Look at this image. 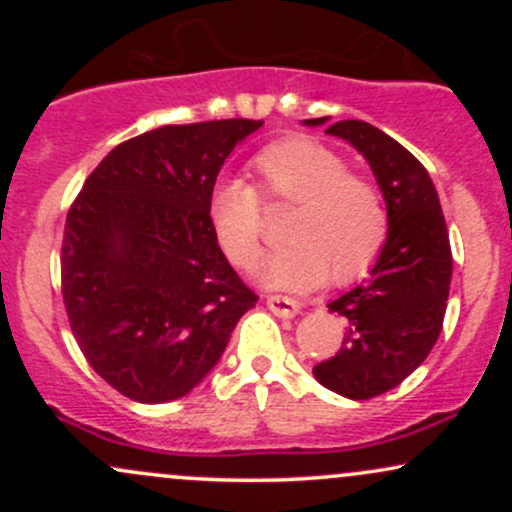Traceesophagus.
<instances>
[{
    "instance_id": "34e87169",
    "label": "esophagus",
    "mask_w": 512,
    "mask_h": 512,
    "mask_svg": "<svg viewBox=\"0 0 512 512\" xmlns=\"http://www.w3.org/2000/svg\"><path fill=\"white\" fill-rule=\"evenodd\" d=\"M267 308L279 317H293L301 310V303L286 296H267Z\"/></svg>"
}]
</instances>
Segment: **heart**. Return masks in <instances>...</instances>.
<instances>
[{
    "mask_svg": "<svg viewBox=\"0 0 512 512\" xmlns=\"http://www.w3.org/2000/svg\"><path fill=\"white\" fill-rule=\"evenodd\" d=\"M257 192L243 180L216 182L209 195V223L216 243L238 269L262 257V204L291 207L281 236L289 243L264 262L267 289H313L361 276L378 260L387 238V211L378 185L351 173L330 146L313 139H281L252 158Z\"/></svg>",
    "mask_w": 512,
    "mask_h": 512,
    "instance_id": "1",
    "label": "heart"
}]
</instances>
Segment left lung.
<instances>
[{"label":"left lung","mask_w":512,"mask_h":512,"mask_svg":"<svg viewBox=\"0 0 512 512\" xmlns=\"http://www.w3.org/2000/svg\"><path fill=\"white\" fill-rule=\"evenodd\" d=\"M325 132L368 161L387 207V238L368 279L327 305L344 317V342L313 375L337 395L370 399L409 378L438 342L452 279L450 238L431 175L402 144L363 120L334 122Z\"/></svg>","instance_id":"1"}]
</instances>
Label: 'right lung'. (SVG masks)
I'll use <instances>...</instances> for the list:
<instances>
[{
    "instance_id": "obj_1",
    "label": "right lung",
    "mask_w": 512,
    "mask_h": 512,
    "mask_svg": "<svg viewBox=\"0 0 512 512\" xmlns=\"http://www.w3.org/2000/svg\"><path fill=\"white\" fill-rule=\"evenodd\" d=\"M262 120L166 125L115 146L64 223L62 298L76 344L142 404L207 378L257 296L216 243L209 195Z\"/></svg>"
}]
</instances>
